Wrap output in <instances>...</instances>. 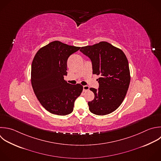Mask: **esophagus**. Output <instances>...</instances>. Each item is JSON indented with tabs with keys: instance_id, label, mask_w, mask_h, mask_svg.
Instances as JSON below:
<instances>
[{
	"instance_id": "esophagus-1",
	"label": "esophagus",
	"mask_w": 161,
	"mask_h": 161,
	"mask_svg": "<svg viewBox=\"0 0 161 161\" xmlns=\"http://www.w3.org/2000/svg\"><path fill=\"white\" fill-rule=\"evenodd\" d=\"M89 89V86H83V91H84V92H86V91H87Z\"/></svg>"
}]
</instances>
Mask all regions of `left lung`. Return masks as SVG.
<instances>
[{
    "label": "left lung",
    "mask_w": 161,
    "mask_h": 161,
    "mask_svg": "<svg viewBox=\"0 0 161 161\" xmlns=\"http://www.w3.org/2000/svg\"><path fill=\"white\" fill-rule=\"evenodd\" d=\"M80 51L92 62V74L99 75L98 89L90 88L94 99L88 102L89 110L96 115L115 111L126 94L130 74L127 58L123 52L106 42L83 47Z\"/></svg>",
    "instance_id": "1"
}]
</instances>
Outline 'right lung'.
Masks as SVG:
<instances>
[{"mask_svg":"<svg viewBox=\"0 0 161 161\" xmlns=\"http://www.w3.org/2000/svg\"><path fill=\"white\" fill-rule=\"evenodd\" d=\"M80 47L54 41L40 48L31 65V84L41 104L50 113L65 116L73 111L83 86L64 80L69 57Z\"/></svg>","mask_w":161,"mask_h":161,"instance_id":"add662e5","label":"right lung"}]
</instances>
